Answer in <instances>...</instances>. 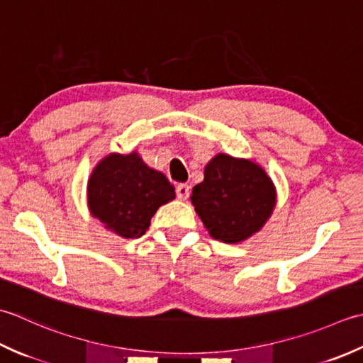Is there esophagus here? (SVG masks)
Returning a JSON list of instances; mask_svg holds the SVG:
<instances>
[{
  "mask_svg": "<svg viewBox=\"0 0 363 363\" xmlns=\"http://www.w3.org/2000/svg\"><path fill=\"white\" fill-rule=\"evenodd\" d=\"M177 197H179L180 201H186V199L189 197V186H188V184L182 183V184H179V186H177Z\"/></svg>",
  "mask_w": 363,
  "mask_h": 363,
  "instance_id": "esophagus-1",
  "label": "esophagus"
}]
</instances>
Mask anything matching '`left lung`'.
I'll use <instances>...</instances> for the list:
<instances>
[{
  "label": "left lung",
  "instance_id": "8db88e82",
  "mask_svg": "<svg viewBox=\"0 0 363 363\" xmlns=\"http://www.w3.org/2000/svg\"><path fill=\"white\" fill-rule=\"evenodd\" d=\"M191 202L214 240L241 242L257 233L276 205V188L257 162L219 153L192 188Z\"/></svg>",
  "mask_w": 363,
  "mask_h": 363
}]
</instances>
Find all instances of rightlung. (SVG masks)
<instances>
[{
	"label": "right lung",
	"instance_id": "obj_1",
	"mask_svg": "<svg viewBox=\"0 0 363 363\" xmlns=\"http://www.w3.org/2000/svg\"><path fill=\"white\" fill-rule=\"evenodd\" d=\"M175 199V189L136 152L111 153L87 182V206L108 230L123 238H139L161 205Z\"/></svg>",
	"mask_w": 363,
	"mask_h": 363
}]
</instances>
